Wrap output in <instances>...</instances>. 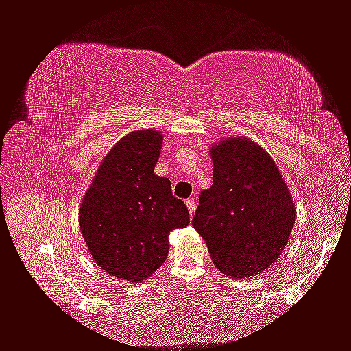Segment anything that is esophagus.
I'll return each instance as SVG.
<instances>
[{
    "label": "esophagus",
    "mask_w": 351,
    "mask_h": 351,
    "mask_svg": "<svg viewBox=\"0 0 351 351\" xmlns=\"http://www.w3.org/2000/svg\"><path fill=\"white\" fill-rule=\"evenodd\" d=\"M186 205H187V209H189L191 216H193V213H195L197 209V202L193 200V198H189V200H186Z\"/></svg>",
    "instance_id": "1"
}]
</instances>
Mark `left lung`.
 I'll list each match as a JSON object with an SVG mask.
<instances>
[{
	"label": "left lung",
	"instance_id": "left-lung-1",
	"mask_svg": "<svg viewBox=\"0 0 351 351\" xmlns=\"http://www.w3.org/2000/svg\"><path fill=\"white\" fill-rule=\"evenodd\" d=\"M211 156L213 186L202 192L192 226L221 273L257 274L289 243L295 203L273 159L249 138L226 140Z\"/></svg>",
	"mask_w": 351,
	"mask_h": 351
}]
</instances>
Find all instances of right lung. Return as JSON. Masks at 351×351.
<instances>
[{
	"mask_svg": "<svg viewBox=\"0 0 351 351\" xmlns=\"http://www.w3.org/2000/svg\"><path fill=\"white\" fill-rule=\"evenodd\" d=\"M156 130H135L113 146L99 167L78 221L97 265L114 277L142 282L169 255L171 230L189 223L184 202L169 178L154 175L162 148Z\"/></svg>",
	"mask_w": 351,
	"mask_h": 351,
	"instance_id": "1",
	"label": "right lung"
}]
</instances>
